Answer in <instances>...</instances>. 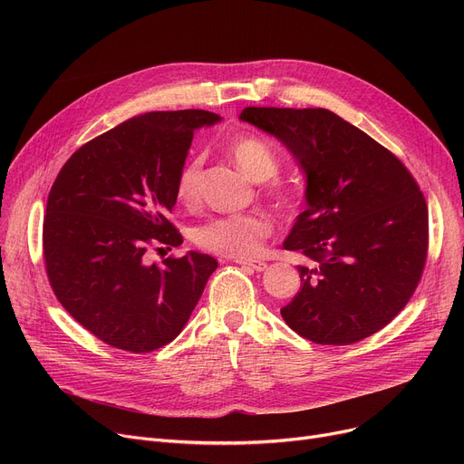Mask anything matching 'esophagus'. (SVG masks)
<instances>
[{"instance_id":"1","label":"esophagus","mask_w":464,"mask_h":464,"mask_svg":"<svg viewBox=\"0 0 464 464\" xmlns=\"http://www.w3.org/2000/svg\"><path fill=\"white\" fill-rule=\"evenodd\" d=\"M235 263H238V265H242V266H246V269L257 271V273H261V271L266 269V263L261 261V259H237Z\"/></svg>"}]
</instances>
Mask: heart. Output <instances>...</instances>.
Returning <instances> with one entry per match:
<instances>
[{"label":"heart","instance_id":"heart-1","mask_svg":"<svg viewBox=\"0 0 464 464\" xmlns=\"http://www.w3.org/2000/svg\"><path fill=\"white\" fill-rule=\"evenodd\" d=\"M229 152L235 163L245 170L254 182H269L276 179L280 170V161L269 144L257 137H242L231 142ZM177 198L191 207L199 199L201 188V160H188L177 175ZM275 198L289 205V198L285 193L275 189ZM273 233L271 219L252 212V214H231L219 216L203 224L195 231V242L207 252L231 257V259H252L256 257L265 238Z\"/></svg>","mask_w":464,"mask_h":464}]
</instances>
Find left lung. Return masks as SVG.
<instances>
[{
	"mask_svg": "<svg viewBox=\"0 0 464 464\" xmlns=\"http://www.w3.org/2000/svg\"><path fill=\"white\" fill-rule=\"evenodd\" d=\"M242 121L276 137L304 175L306 208L284 240L301 291L280 314L315 344L346 346L385 327L421 278L429 212L408 169L327 109L246 107Z\"/></svg>",
	"mask_w": 464,
	"mask_h": 464,
	"instance_id": "8db88e82",
	"label": "left lung"
}]
</instances>
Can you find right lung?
I'll list each match as a JSON object with an SVG mask.
<instances>
[{
  "label": "right lung",
  "instance_id": "right-lung-1",
  "mask_svg": "<svg viewBox=\"0 0 464 464\" xmlns=\"http://www.w3.org/2000/svg\"><path fill=\"white\" fill-rule=\"evenodd\" d=\"M222 120L199 109L146 112L92 139L58 173L43 252L62 306L105 344L131 353L175 340L218 261L189 250L149 265V245L180 246L169 222L193 131Z\"/></svg>",
  "mask_w": 464,
  "mask_h": 464
}]
</instances>
